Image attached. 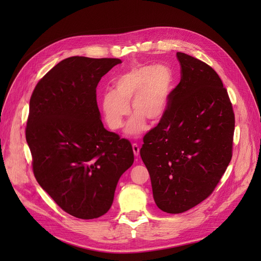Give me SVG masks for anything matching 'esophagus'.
<instances>
[{"mask_svg":"<svg viewBox=\"0 0 261 261\" xmlns=\"http://www.w3.org/2000/svg\"><path fill=\"white\" fill-rule=\"evenodd\" d=\"M139 147H138V145H136V144H133V152H134V155L135 156H138L139 155Z\"/></svg>","mask_w":261,"mask_h":261,"instance_id":"esophagus-1","label":"esophagus"}]
</instances>
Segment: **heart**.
<instances>
[{
	"mask_svg": "<svg viewBox=\"0 0 261 261\" xmlns=\"http://www.w3.org/2000/svg\"><path fill=\"white\" fill-rule=\"evenodd\" d=\"M173 74L164 65L137 66L124 73L100 98V109L108 127L120 129L130 112L125 134L137 137L146 129L147 121L160 122L167 114L173 88Z\"/></svg>",
	"mask_w": 261,
	"mask_h": 261,
	"instance_id": "obj_1",
	"label": "heart"
}]
</instances>
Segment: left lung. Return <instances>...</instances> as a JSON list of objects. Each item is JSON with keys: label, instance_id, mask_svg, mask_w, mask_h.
<instances>
[{"label": "left lung", "instance_id": "obj_1", "mask_svg": "<svg viewBox=\"0 0 261 261\" xmlns=\"http://www.w3.org/2000/svg\"><path fill=\"white\" fill-rule=\"evenodd\" d=\"M180 82L140 149L158 208L185 212L213 192L232 158L235 118L216 70L177 52Z\"/></svg>", "mask_w": 261, "mask_h": 261}]
</instances>
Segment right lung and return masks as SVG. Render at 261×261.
<instances>
[{"label": "right lung", "instance_id": "1", "mask_svg": "<svg viewBox=\"0 0 261 261\" xmlns=\"http://www.w3.org/2000/svg\"><path fill=\"white\" fill-rule=\"evenodd\" d=\"M120 59L61 61L31 94L26 140L36 179L70 216L96 219L111 208L134 162L129 141L105 128L97 86Z\"/></svg>", "mask_w": 261, "mask_h": 261}]
</instances>
